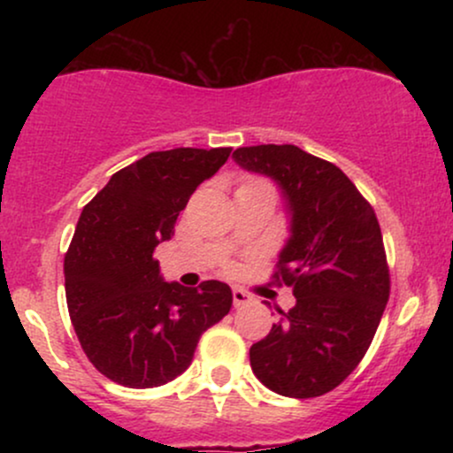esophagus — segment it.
I'll return each instance as SVG.
<instances>
[{"label": "esophagus", "instance_id": "esophagus-1", "mask_svg": "<svg viewBox=\"0 0 453 453\" xmlns=\"http://www.w3.org/2000/svg\"><path fill=\"white\" fill-rule=\"evenodd\" d=\"M232 300H234V306H244L247 303H251V294L242 292V289H232Z\"/></svg>", "mask_w": 453, "mask_h": 453}]
</instances>
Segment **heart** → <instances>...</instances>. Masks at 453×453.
Returning a JSON list of instances; mask_svg holds the SVG:
<instances>
[{
	"label": "heart",
	"instance_id": "heart-1",
	"mask_svg": "<svg viewBox=\"0 0 453 453\" xmlns=\"http://www.w3.org/2000/svg\"><path fill=\"white\" fill-rule=\"evenodd\" d=\"M253 183H259V180H249V183H247V185H253Z\"/></svg>",
	"mask_w": 453,
	"mask_h": 453
}]
</instances>
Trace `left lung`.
I'll return each instance as SVG.
<instances>
[{
    "label": "left lung",
    "instance_id": "1",
    "mask_svg": "<svg viewBox=\"0 0 453 453\" xmlns=\"http://www.w3.org/2000/svg\"><path fill=\"white\" fill-rule=\"evenodd\" d=\"M234 161L280 187L289 238L277 283L296 304L249 349L256 377L289 398L341 386L371 347L389 298V270L372 206L341 168L294 144L234 150Z\"/></svg>",
    "mask_w": 453,
    "mask_h": 453
}]
</instances>
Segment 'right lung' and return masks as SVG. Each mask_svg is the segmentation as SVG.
<instances>
[{
	"label": "right lung",
	"instance_id": "add662e5",
	"mask_svg": "<svg viewBox=\"0 0 453 453\" xmlns=\"http://www.w3.org/2000/svg\"><path fill=\"white\" fill-rule=\"evenodd\" d=\"M232 149L155 150L111 176L65 253V298L82 351L104 377L157 388L189 368L200 336L232 309L221 280L168 283L153 257L179 212Z\"/></svg>",
	"mask_w": 453,
	"mask_h": 453
}]
</instances>
